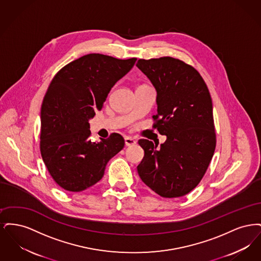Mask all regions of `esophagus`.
<instances>
[{
    "mask_svg": "<svg viewBox=\"0 0 261 261\" xmlns=\"http://www.w3.org/2000/svg\"><path fill=\"white\" fill-rule=\"evenodd\" d=\"M136 144V140L132 137H125V145L126 146H133Z\"/></svg>",
    "mask_w": 261,
    "mask_h": 261,
    "instance_id": "esophagus-1",
    "label": "esophagus"
}]
</instances>
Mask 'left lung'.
<instances>
[{
	"label": "left lung",
	"mask_w": 261,
	"mask_h": 261,
	"mask_svg": "<svg viewBox=\"0 0 261 261\" xmlns=\"http://www.w3.org/2000/svg\"><path fill=\"white\" fill-rule=\"evenodd\" d=\"M136 65L158 92L152 128L167 137L161 148L139 140L145 155L138 173L162 198L183 197L199 185L215 150L208 88L195 67L178 59H140Z\"/></svg>",
	"instance_id": "obj_1"
}]
</instances>
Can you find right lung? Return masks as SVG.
<instances>
[{
	"label": "right lung",
	"mask_w": 261,
	"mask_h": 261,
	"mask_svg": "<svg viewBox=\"0 0 261 261\" xmlns=\"http://www.w3.org/2000/svg\"><path fill=\"white\" fill-rule=\"evenodd\" d=\"M136 61L89 54L63 66L50 81L41 107L40 151L63 190L82 192L98 183L107 163L123 149L124 139L118 133L92 142L89 119Z\"/></svg>",
	"instance_id": "add662e5"
}]
</instances>
